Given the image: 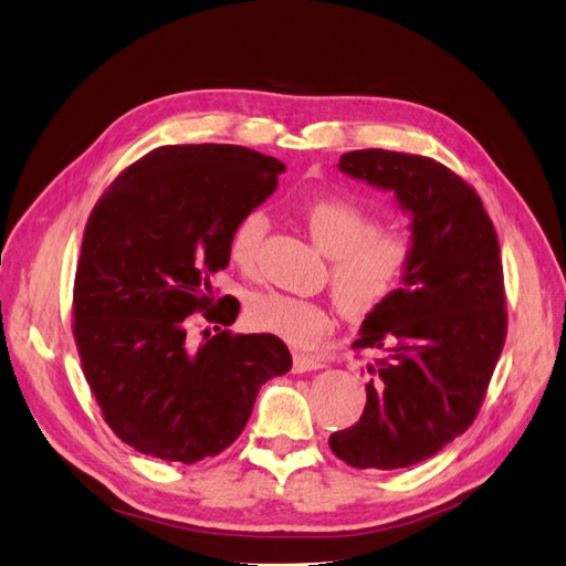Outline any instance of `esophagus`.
<instances>
[{
    "label": "esophagus",
    "instance_id": "obj_1",
    "mask_svg": "<svg viewBox=\"0 0 566 566\" xmlns=\"http://www.w3.org/2000/svg\"><path fill=\"white\" fill-rule=\"evenodd\" d=\"M325 364L321 358L315 356H306V354H294V373H311V370H317L323 368Z\"/></svg>",
    "mask_w": 566,
    "mask_h": 566
}]
</instances>
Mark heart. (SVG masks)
Instances as JSON below:
<instances>
[{
  "mask_svg": "<svg viewBox=\"0 0 566 566\" xmlns=\"http://www.w3.org/2000/svg\"><path fill=\"white\" fill-rule=\"evenodd\" d=\"M306 227L317 249L335 258L332 292L349 317H368L397 294L411 260V243L399 231L378 229L375 217L344 198H317L306 206ZM270 231L265 210H249L231 229L229 255L243 270L255 265ZM253 327L294 346H315L332 332V311L317 301L280 292L260 294L249 303Z\"/></svg>",
  "mask_w": 566,
  "mask_h": 566,
  "instance_id": "heart-1",
  "label": "heart"
}]
</instances>
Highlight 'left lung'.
<instances>
[{
	"instance_id": "8db88e82",
	"label": "left lung",
	"mask_w": 566,
	"mask_h": 566,
	"mask_svg": "<svg viewBox=\"0 0 566 566\" xmlns=\"http://www.w3.org/2000/svg\"><path fill=\"white\" fill-rule=\"evenodd\" d=\"M346 177L392 191L411 217L401 286L360 325L366 409L329 447L354 469L395 471L438 454L481 409L506 335L502 260L481 198L430 157L354 150Z\"/></svg>"
}]
</instances>
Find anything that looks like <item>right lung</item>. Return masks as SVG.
Here are the masks:
<instances>
[{
    "instance_id": "1",
    "label": "right lung",
    "mask_w": 566,
    "mask_h": 566,
    "mask_svg": "<svg viewBox=\"0 0 566 566\" xmlns=\"http://www.w3.org/2000/svg\"><path fill=\"white\" fill-rule=\"evenodd\" d=\"M286 167L241 145H165L122 171L85 227L74 337L85 380L119 440L196 463L234 442L260 385L292 370L274 335H234L237 298L210 277L229 265L239 217L265 202ZM220 322L190 337L188 314ZM189 337L186 338L185 335Z\"/></svg>"
}]
</instances>
